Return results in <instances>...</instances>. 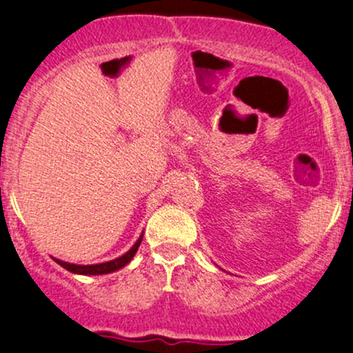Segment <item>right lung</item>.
I'll list each match as a JSON object with an SVG mask.
<instances>
[{
  "instance_id": "right-lung-1",
  "label": "right lung",
  "mask_w": 353,
  "mask_h": 353,
  "mask_svg": "<svg viewBox=\"0 0 353 353\" xmlns=\"http://www.w3.org/2000/svg\"><path fill=\"white\" fill-rule=\"evenodd\" d=\"M141 241H143V236L137 239V242L134 245L131 247V249L128 250L124 255H121V257L114 259V261H109V262H103V264H94V265H76V264H70V262H63V261H58L56 259V262L61 267H64L66 270H70L72 274H81V275H101V274H109V272H114V270H119L123 269L125 264H129L131 262V259L134 257V254L137 252V249H139L141 245Z\"/></svg>"
}]
</instances>
